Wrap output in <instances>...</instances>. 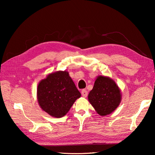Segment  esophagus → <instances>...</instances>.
<instances>
[{"mask_svg":"<svg viewBox=\"0 0 155 155\" xmlns=\"http://www.w3.org/2000/svg\"><path fill=\"white\" fill-rule=\"evenodd\" d=\"M81 94H82V96H83V97H84V98L87 97V95H88V92L87 91V90H85V89L82 90Z\"/></svg>","mask_w":155,"mask_h":155,"instance_id":"1","label":"esophagus"}]
</instances>
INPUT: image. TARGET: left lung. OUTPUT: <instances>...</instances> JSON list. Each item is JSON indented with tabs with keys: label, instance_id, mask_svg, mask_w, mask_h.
Instances as JSON below:
<instances>
[{
	"label": "left lung",
	"instance_id": "8db88e82",
	"mask_svg": "<svg viewBox=\"0 0 155 155\" xmlns=\"http://www.w3.org/2000/svg\"><path fill=\"white\" fill-rule=\"evenodd\" d=\"M88 99L98 114L106 116L113 113L119 105L120 90L110 78L98 76Z\"/></svg>",
	"mask_w": 155,
	"mask_h": 155
}]
</instances>
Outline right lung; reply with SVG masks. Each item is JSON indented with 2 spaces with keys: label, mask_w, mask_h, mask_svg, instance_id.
I'll return each instance as SVG.
<instances>
[{
  "label": "right lung",
  "mask_w": 155,
  "mask_h": 155,
  "mask_svg": "<svg viewBox=\"0 0 155 155\" xmlns=\"http://www.w3.org/2000/svg\"><path fill=\"white\" fill-rule=\"evenodd\" d=\"M81 96L68 72L65 71L49 74L38 84V103L42 110L53 117H64Z\"/></svg>",
  "instance_id": "right-lung-1"
}]
</instances>
